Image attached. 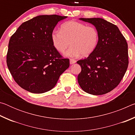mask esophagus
Wrapping results in <instances>:
<instances>
[{
    "label": "esophagus",
    "instance_id": "1",
    "mask_svg": "<svg viewBox=\"0 0 135 135\" xmlns=\"http://www.w3.org/2000/svg\"><path fill=\"white\" fill-rule=\"evenodd\" d=\"M76 62V61L74 60V59H70V64H75Z\"/></svg>",
    "mask_w": 135,
    "mask_h": 135
}]
</instances>
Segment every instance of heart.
<instances>
[{"mask_svg": "<svg viewBox=\"0 0 135 135\" xmlns=\"http://www.w3.org/2000/svg\"><path fill=\"white\" fill-rule=\"evenodd\" d=\"M99 37L95 27L75 21L62 24L61 30H54L51 35L52 43L60 53H64L70 43L71 46L65 53L70 58L89 55L97 47Z\"/></svg>", "mask_w": 135, "mask_h": 135, "instance_id": "heart-1", "label": "heart"}]
</instances>
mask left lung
Instances as JSON below:
<instances>
[{
    "mask_svg": "<svg viewBox=\"0 0 135 135\" xmlns=\"http://www.w3.org/2000/svg\"><path fill=\"white\" fill-rule=\"evenodd\" d=\"M93 24L99 32V42L92 54L77 63L81 71L77 80L84 92L100 95L116 88L129 64L128 46L118 27L102 18H79Z\"/></svg>",
    "mask_w": 135,
    "mask_h": 135,
    "instance_id": "obj_1",
    "label": "left lung"
}]
</instances>
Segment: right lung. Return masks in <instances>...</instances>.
<instances>
[{
    "label": "right lung",
    "mask_w": 135,
    "mask_h": 135,
    "mask_svg": "<svg viewBox=\"0 0 135 135\" xmlns=\"http://www.w3.org/2000/svg\"><path fill=\"white\" fill-rule=\"evenodd\" d=\"M67 17L38 15L22 23L9 42L6 62L14 80L33 93L51 90L69 67L52 42V31Z\"/></svg>",
    "instance_id": "right-lung-1"
}]
</instances>
